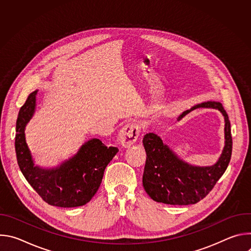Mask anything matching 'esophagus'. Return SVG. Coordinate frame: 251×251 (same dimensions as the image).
Instances as JSON below:
<instances>
[{"instance_id":"esophagus-1","label":"esophagus","mask_w":251,"mask_h":251,"mask_svg":"<svg viewBox=\"0 0 251 251\" xmlns=\"http://www.w3.org/2000/svg\"><path fill=\"white\" fill-rule=\"evenodd\" d=\"M140 126L136 123H128L119 132L118 140L122 147L128 148L137 141L140 135Z\"/></svg>"}]
</instances>
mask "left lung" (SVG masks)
<instances>
[{
	"instance_id": "obj_1",
	"label": "left lung",
	"mask_w": 251,
	"mask_h": 251,
	"mask_svg": "<svg viewBox=\"0 0 251 251\" xmlns=\"http://www.w3.org/2000/svg\"><path fill=\"white\" fill-rule=\"evenodd\" d=\"M199 107L219 109L224 114L226 118L224 152L219 162L211 167L190 166L177 159L168 146L163 144L159 136L154 133L146 134L143 138L147 154L143 186L155 201L176 205L197 203L208 195L228 166L232 151V138L230 122L222 103L207 101L196 105L191 110L185 111L177 120Z\"/></svg>"
}]
</instances>
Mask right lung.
Instances as JSON below:
<instances>
[{
  "label": "right lung",
  "instance_id": "right-lung-1",
  "mask_svg": "<svg viewBox=\"0 0 251 251\" xmlns=\"http://www.w3.org/2000/svg\"><path fill=\"white\" fill-rule=\"evenodd\" d=\"M37 93L35 90L27 96L17 119L15 147L20 170L32 189L49 204L59 207L84 205L96 194L105 168L119 150L106 147L99 139H92L74 158L56 169L34 167L25 139V127L33 114Z\"/></svg>",
  "mask_w": 251,
  "mask_h": 251
}]
</instances>
